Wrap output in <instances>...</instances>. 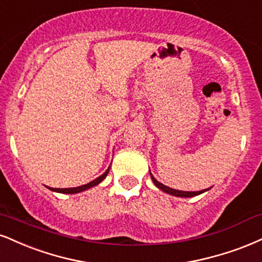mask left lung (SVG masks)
<instances>
[{
    "mask_svg": "<svg viewBox=\"0 0 262 262\" xmlns=\"http://www.w3.org/2000/svg\"><path fill=\"white\" fill-rule=\"evenodd\" d=\"M150 176H151V179H152V182L155 183V185L157 188H160L161 190L165 191V193H168L171 195H174V196H181V198H191V196H195V195H199L201 193H204V191L209 190V189H206V190H201V191H182V190H176V189H172L169 187H166V185H163L162 183L157 182L155 178H154V176L151 174L150 172Z\"/></svg>",
    "mask_w": 262,
    "mask_h": 262,
    "instance_id": "1",
    "label": "left lung"
}]
</instances>
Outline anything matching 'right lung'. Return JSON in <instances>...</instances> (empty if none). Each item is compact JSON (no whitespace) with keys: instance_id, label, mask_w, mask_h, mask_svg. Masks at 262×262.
Instances as JSON below:
<instances>
[{"instance_id":"obj_1","label":"right lung","mask_w":262,"mask_h":262,"mask_svg":"<svg viewBox=\"0 0 262 262\" xmlns=\"http://www.w3.org/2000/svg\"><path fill=\"white\" fill-rule=\"evenodd\" d=\"M108 171H110V167H108V168H107V171H106L105 173H103L102 176H100L99 178L94 179L93 182L88 183V184L80 185V187H77V188H64V189H57V188H49V189H51V190H53V191H57V193H64V194L80 193V191L86 190V189H89V188H91V187H95V185H97V184H99V183L102 182L103 179L106 178V176H107V173H108Z\"/></svg>"}]
</instances>
